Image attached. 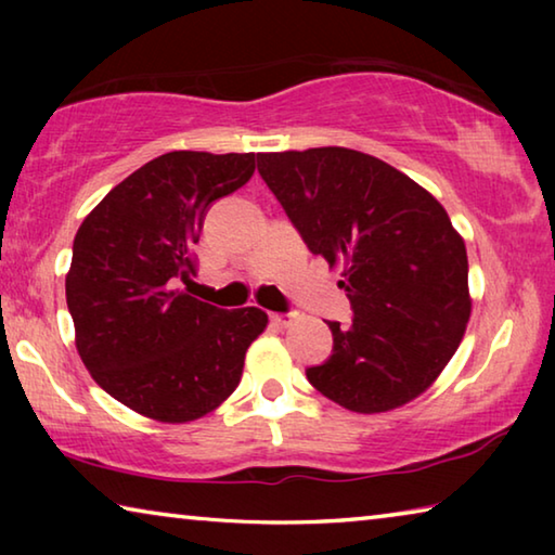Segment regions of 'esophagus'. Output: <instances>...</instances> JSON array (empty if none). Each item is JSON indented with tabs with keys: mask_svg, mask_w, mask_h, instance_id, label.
<instances>
[{
	"mask_svg": "<svg viewBox=\"0 0 555 555\" xmlns=\"http://www.w3.org/2000/svg\"><path fill=\"white\" fill-rule=\"evenodd\" d=\"M271 323L279 327H288L294 323V313H271Z\"/></svg>",
	"mask_w": 555,
	"mask_h": 555,
	"instance_id": "esophagus-1",
	"label": "esophagus"
}]
</instances>
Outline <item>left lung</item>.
Instances as JSON below:
<instances>
[{
	"instance_id": "1",
	"label": "left lung",
	"mask_w": 555,
	"mask_h": 555,
	"mask_svg": "<svg viewBox=\"0 0 555 555\" xmlns=\"http://www.w3.org/2000/svg\"><path fill=\"white\" fill-rule=\"evenodd\" d=\"M259 173L313 255L340 267L352 325L327 323L333 354L313 387L354 413L421 397L455 354L469 321L467 251L426 188L345 146L257 154Z\"/></svg>"
}]
</instances>
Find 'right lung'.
<instances>
[{"mask_svg": "<svg viewBox=\"0 0 555 555\" xmlns=\"http://www.w3.org/2000/svg\"><path fill=\"white\" fill-rule=\"evenodd\" d=\"M255 154L168 152L82 220L65 300L82 364L112 399L162 424L205 416L237 389L261 308L222 311L178 288L195 276L210 205L255 173Z\"/></svg>", "mask_w": 555, "mask_h": 555, "instance_id": "1", "label": "right lung"}]
</instances>
